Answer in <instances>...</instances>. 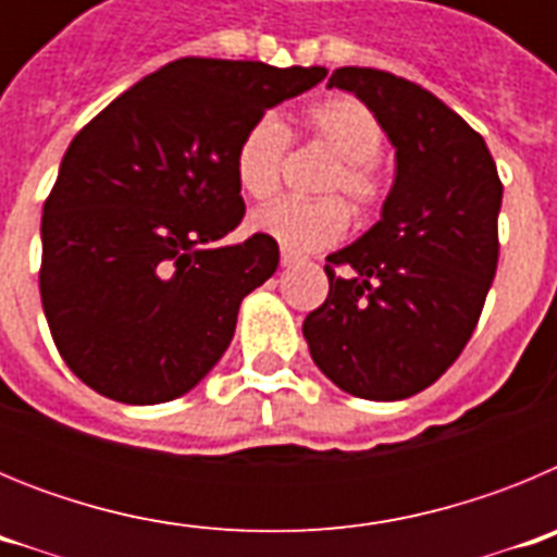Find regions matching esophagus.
I'll return each instance as SVG.
<instances>
[{
	"instance_id": "esophagus-1",
	"label": "esophagus",
	"mask_w": 557,
	"mask_h": 557,
	"mask_svg": "<svg viewBox=\"0 0 557 557\" xmlns=\"http://www.w3.org/2000/svg\"><path fill=\"white\" fill-rule=\"evenodd\" d=\"M298 262H301V256L293 253V250H287V248H282V264H284V268H289V264H298Z\"/></svg>"
}]
</instances>
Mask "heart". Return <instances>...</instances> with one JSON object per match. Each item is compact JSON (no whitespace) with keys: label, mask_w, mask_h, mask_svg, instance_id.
I'll return each mask as SVG.
<instances>
[{"label":"heart","mask_w":557,"mask_h":557,"mask_svg":"<svg viewBox=\"0 0 557 557\" xmlns=\"http://www.w3.org/2000/svg\"><path fill=\"white\" fill-rule=\"evenodd\" d=\"M309 139L332 152L334 166L318 184L321 195H339L354 211L366 214L385 200L387 181L376 164L385 133L376 113L357 97H329L304 116ZM289 150V131L275 113H262L236 145L234 175L253 200L270 198L282 184ZM339 198H284L250 214V228L289 250L329 248L348 231V209Z\"/></svg>","instance_id":"heart-1"}]
</instances>
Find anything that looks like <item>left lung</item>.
I'll return each instance as SVG.
<instances>
[{"label":"left lung","instance_id":"left-lung-1","mask_svg":"<svg viewBox=\"0 0 557 557\" xmlns=\"http://www.w3.org/2000/svg\"><path fill=\"white\" fill-rule=\"evenodd\" d=\"M329 88L376 113L396 147L382 220L326 256V301L304 321L339 391L398 401L430 387L469 343L499 262L502 181L469 122L426 88L343 66Z\"/></svg>","mask_w":557,"mask_h":557}]
</instances>
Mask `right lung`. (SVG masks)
Instances as JSON below:
<instances>
[{
	"mask_svg": "<svg viewBox=\"0 0 557 557\" xmlns=\"http://www.w3.org/2000/svg\"><path fill=\"white\" fill-rule=\"evenodd\" d=\"M326 77L323 66L181 58L77 133L41 218V304L63 362L100 396L161 405L218 366L239 304L278 268L243 223V133Z\"/></svg>",
	"mask_w": 557,
	"mask_h": 557,
	"instance_id": "obj_1",
	"label": "right lung"
}]
</instances>
